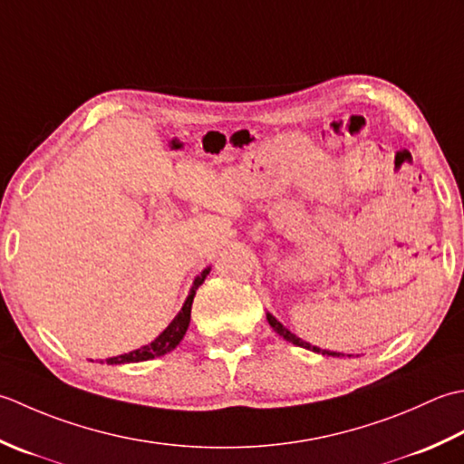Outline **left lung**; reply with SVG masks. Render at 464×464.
<instances>
[{
  "label": "left lung",
  "instance_id": "8db88e82",
  "mask_svg": "<svg viewBox=\"0 0 464 464\" xmlns=\"http://www.w3.org/2000/svg\"><path fill=\"white\" fill-rule=\"evenodd\" d=\"M266 318H268V324L274 328V333H278L282 338L285 340H288V343H292V344H296V346H300V348H308V351H312V353H323V354H328V356H340V354H336V353H328V351H320L318 346H312V344H308V343H304V340L302 338H298L296 334H292L288 328H285L282 326L276 318H274L272 314H266Z\"/></svg>",
  "mask_w": 464,
  "mask_h": 464
}]
</instances>
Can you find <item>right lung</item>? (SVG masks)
Listing matches in <instances>:
<instances>
[{"label":"right lung","mask_w":464,"mask_h":464,"mask_svg":"<svg viewBox=\"0 0 464 464\" xmlns=\"http://www.w3.org/2000/svg\"><path fill=\"white\" fill-rule=\"evenodd\" d=\"M208 272H210V268H206L200 276H198L194 280V286L190 290V296L186 298L182 310L178 312V316L169 323V326L164 330L162 334H160L154 343H150L146 346L138 348V351L134 353H128V354H120V356H113V358H108V364H126V362H141V361H152V358H158V356H164L168 354L169 351H174V348L179 344V340L184 338L186 330H188V324H190V312H192V302H194V296H196V290L198 286L202 285L204 278L208 276Z\"/></svg>","instance_id":"add662e5"}]
</instances>
